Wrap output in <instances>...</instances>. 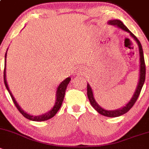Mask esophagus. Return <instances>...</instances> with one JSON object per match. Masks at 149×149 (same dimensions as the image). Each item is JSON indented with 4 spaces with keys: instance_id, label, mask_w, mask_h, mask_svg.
Masks as SVG:
<instances>
[{
    "instance_id": "esophagus-1",
    "label": "esophagus",
    "mask_w": 149,
    "mask_h": 149,
    "mask_svg": "<svg viewBox=\"0 0 149 149\" xmlns=\"http://www.w3.org/2000/svg\"><path fill=\"white\" fill-rule=\"evenodd\" d=\"M77 74H79V75H80V74H84V70H83V69H81V68H80V67H77Z\"/></svg>"
}]
</instances>
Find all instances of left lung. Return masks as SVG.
<instances>
[{"mask_svg":"<svg viewBox=\"0 0 149 149\" xmlns=\"http://www.w3.org/2000/svg\"><path fill=\"white\" fill-rule=\"evenodd\" d=\"M108 24L109 25L114 26L118 27L119 29H122L123 31H125V32L129 33V35H131L132 38H133L134 39V40L137 42V45H138L139 48V53H140V76H139V80L138 83H137V88L135 89L134 93L133 96L131 98V100L126 103L125 106L120 108V109H115V110H106V109H103L101 106H100L98 105V103H97L96 100L95 99V97L93 95V90L91 88V87L90 86V85L88 84V83H87V96H88V100H89L90 103L92 106H93L94 109L97 111L99 114H102L103 116H106V117H119V116L123 115V114H125L126 112L132 109V106H134V104L135 103V102L137 101V98H138L139 95H140V91H141L142 88H143V86L144 84V82H145L146 79V65H145V61H144V55H143V48H142V45L140 43V42L139 41V40L137 38V37L135 36L133 33L130 32L129 30V29L125 26L123 22H121L120 20H110L108 21Z\"/></svg>","mask_w":149,"mask_h":149,"instance_id":"1","label":"left lung"}]
</instances>
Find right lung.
<instances>
[{"label": "right lung", "mask_w": 149, "mask_h": 149, "mask_svg": "<svg viewBox=\"0 0 149 149\" xmlns=\"http://www.w3.org/2000/svg\"><path fill=\"white\" fill-rule=\"evenodd\" d=\"M8 50V49H7ZM7 50H6V52H7ZM6 52L5 54V66H4V72H3V79H4V84H5V86H6V89L8 90L9 91V95H10L11 97H12V100L14 102L15 105L17 107V109H18V111H20V113L22 114V115L25 117L26 118H27L28 120H30L32 121H38V122H40V121H45L49 119H51L52 117H54L57 112L58 111V110L60 109V108L61 107V105H62L63 101L64 99V96H65V89L67 88L68 84H69V82H70L71 78L70 77H67L66 79L62 81L61 83L58 87L57 88V91H56V100H55V103H54V106H53L52 109L50 110V111H47L45 114H41V115H38V116H35V115H32V114H28L27 112L24 111L22 108L19 106L18 103H17L16 101V100L15 99V97L12 95V92H11L10 89L9 88V86L7 84V81H6Z\"/></svg>", "instance_id": "right-lung-1"}]
</instances>
